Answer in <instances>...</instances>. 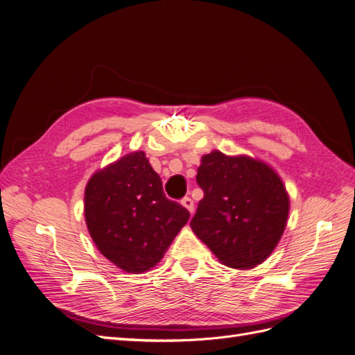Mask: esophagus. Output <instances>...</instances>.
Here are the masks:
<instances>
[{
  "label": "esophagus",
  "instance_id": "1",
  "mask_svg": "<svg viewBox=\"0 0 355 355\" xmlns=\"http://www.w3.org/2000/svg\"><path fill=\"white\" fill-rule=\"evenodd\" d=\"M180 202H182V206H184L189 213L194 211V201H192L189 197H185Z\"/></svg>",
  "mask_w": 355,
  "mask_h": 355
}]
</instances>
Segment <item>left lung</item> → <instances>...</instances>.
I'll return each instance as SVG.
<instances>
[{
	"instance_id": "left-lung-1",
	"label": "left lung",
	"mask_w": 355,
	"mask_h": 355,
	"mask_svg": "<svg viewBox=\"0 0 355 355\" xmlns=\"http://www.w3.org/2000/svg\"><path fill=\"white\" fill-rule=\"evenodd\" d=\"M204 192L191 228L219 262L250 270L262 263L284 232L290 200L282 178L261 159L211 151L201 157Z\"/></svg>"
}]
</instances>
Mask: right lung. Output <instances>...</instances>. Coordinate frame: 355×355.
<instances>
[{"instance_id":"add662e5","label":"right lung","mask_w":355,"mask_h":355,"mask_svg":"<svg viewBox=\"0 0 355 355\" xmlns=\"http://www.w3.org/2000/svg\"><path fill=\"white\" fill-rule=\"evenodd\" d=\"M84 216L106 259L141 274L163 259L189 211L166 197L145 153L135 151L94 171L84 191Z\"/></svg>"}]
</instances>
